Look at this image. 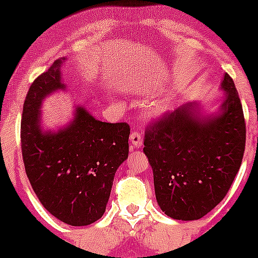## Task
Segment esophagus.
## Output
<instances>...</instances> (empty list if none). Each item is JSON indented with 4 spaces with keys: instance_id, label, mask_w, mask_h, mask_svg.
Returning <instances> with one entry per match:
<instances>
[{
    "instance_id": "1",
    "label": "esophagus",
    "mask_w": 258,
    "mask_h": 258,
    "mask_svg": "<svg viewBox=\"0 0 258 258\" xmlns=\"http://www.w3.org/2000/svg\"><path fill=\"white\" fill-rule=\"evenodd\" d=\"M130 141H131V145L134 146V147H136V148L141 147V146H142L141 136H140L139 132H136V131H134L131 134V136H130Z\"/></svg>"
}]
</instances>
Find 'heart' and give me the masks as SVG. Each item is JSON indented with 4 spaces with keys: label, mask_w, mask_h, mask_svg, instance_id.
Instances as JSON below:
<instances>
[{
    "label": "heart",
    "mask_w": 258,
    "mask_h": 258,
    "mask_svg": "<svg viewBox=\"0 0 258 258\" xmlns=\"http://www.w3.org/2000/svg\"><path fill=\"white\" fill-rule=\"evenodd\" d=\"M170 111V102L168 101H158V102L153 103L150 108H148V114L151 117H162Z\"/></svg>",
    "instance_id": "obj_1"
}]
</instances>
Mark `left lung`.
<instances>
[{
    "instance_id": "left-lung-1",
    "label": "left lung",
    "mask_w": 258,
    "mask_h": 258,
    "mask_svg": "<svg viewBox=\"0 0 258 258\" xmlns=\"http://www.w3.org/2000/svg\"><path fill=\"white\" fill-rule=\"evenodd\" d=\"M223 101L207 113L200 102L179 106L145 135L160 209L173 220H200L225 199L237 175L246 124L232 79L223 75Z\"/></svg>"
}]
</instances>
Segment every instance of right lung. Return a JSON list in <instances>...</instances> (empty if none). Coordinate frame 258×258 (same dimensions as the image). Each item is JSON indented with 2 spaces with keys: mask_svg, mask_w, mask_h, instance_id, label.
<instances>
[{
  "mask_svg": "<svg viewBox=\"0 0 258 258\" xmlns=\"http://www.w3.org/2000/svg\"><path fill=\"white\" fill-rule=\"evenodd\" d=\"M53 62L33 81L23 103L21 146L25 170L42 206L71 226H87L102 217L117 168L128 157L130 126L98 121L83 106L57 130L42 122V102L66 91L61 69Z\"/></svg>",
  "mask_w": 258,
  "mask_h": 258,
  "instance_id": "right-lung-1",
  "label": "right lung"
}]
</instances>
